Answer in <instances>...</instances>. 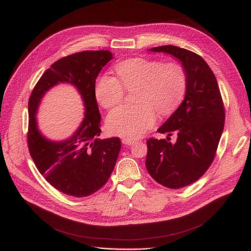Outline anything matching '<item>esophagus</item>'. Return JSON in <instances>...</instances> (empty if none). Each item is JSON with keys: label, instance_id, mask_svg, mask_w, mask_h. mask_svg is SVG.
<instances>
[{"label": "esophagus", "instance_id": "esophagus-1", "mask_svg": "<svg viewBox=\"0 0 251 251\" xmlns=\"http://www.w3.org/2000/svg\"><path fill=\"white\" fill-rule=\"evenodd\" d=\"M122 142L124 144H126V146H132V144H134L136 142V140L132 139V138H123Z\"/></svg>", "mask_w": 251, "mask_h": 251}]
</instances>
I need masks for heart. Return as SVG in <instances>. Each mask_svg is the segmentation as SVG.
I'll return each mask as SVG.
<instances>
[{
	"mask_svg": "<svg viewBox=\"0 0 251 251\" xmlns=\"http://www.w3.org/2000/svg\"><path fill=\"white\" fill-rule=\"evenodd\" d=\"M118 78L109 74L99 77L95 87L97 100L105 109L113 108L135 87L134 104H123L107 117L109 132L129 138L141 136L156 121L155 109L162 115L173 113L186 94L187 76L175 61L161 62L131 58L116 65Z\"/></svg>",
	"mask_w": 251,
	"mask_h": 251,
	"instance_id": "obj_1",
	"label": "heart"
}]
</instances>
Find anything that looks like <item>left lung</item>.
I'll use <instances>...</instances> for the list:
<instances>
[{
  "mask_svg": "<svg viewBox=\"0 0 251 251\" xmlns=\"http://www.w3.org/2000/svg\"><path fill=\"white\" fill-rule=\"evenodd\" d=\"M151 50L179 59L187 76L185 99L157 129L168 134L167 139L151 137L147 141L150 175L165 187L179 189L199 180L214 162L225 123V105L214 72L200 55L175 46ZM173 134L176 144L169 142Z\"/></svg>",
  "mask_w": 251,
  "mask_h": 251,
  "instance_id": "1",
  "label": "left lung"
}]
</instances>
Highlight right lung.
<instances>
[{
  "label": "right lung",
  "instance_id": "obj_1",
  "mask_svg": "<svg viewBox=\"0 0 251 251\" xmlns=\"http://www.w3.org/2000/svg\"><path fill=\"white\" fill-rule=\"evenodd\" d=\"M113 55L110 50H83L52 64L35 84L28 100L27 144L32 160L45 179L60 192L84 197L108 182L119 151V137L100 139V114L95 87L99 73ZM59 82L73 84L82 95L86 118L75 134L63 143L47 141L36 126L35 114L44 92Z\"/></svg>",
  "mask_w": 251,
  "mask_h": 251
}]
</instances>
